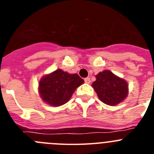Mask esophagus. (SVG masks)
I'll return each instance as SVG.
<instances>
[{
	"instance_id": "obj_1",
	"label": "esophagus",
	"mask_w": 154,
	"mask_h": 154,
	"mask_svg": "<svg viewBox=\"0 0 154 154\" xmlns=\"http://www.w3.org/2000/svg\"><path fill=\"white\" fill-rule=\"evenodd\" d=\"M85 82L86 84H90V82H91L90 79H89V78H85Z\"/></svg>"
}]
</instances>
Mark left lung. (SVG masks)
Instances as JSON below:
<instances>
[{
    "label": "left lung",
    "mask_w": 154,
    "mask_h": 154,
    "mask_svg": "<svg viewBox=\"0 0 154 154\" xmlns=\"http://www.w3.org/2000/svg\"><path fill=\"white\" fill-rule=\"evenodd\" d=\"M96 80L92 84L99 99L105 104L116 106L124 101L128 96L127 82L109 70H104L96 75Z\"/></svg>",
    "instance_id": "8db88e82"
}]
</instances>
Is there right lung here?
<instances>
[{"label": "right lung", "mask_w": 154, "mask_h": 154, "mask_svg": "<svg viewBox=\"0 0 154 154\" xmlns=\"http://www.w3.org/2000/svg\"><path fill=\"white\" fill-rule=\"evenodd\" d=\"M84 83L77 74H69L60 69L42 76L38 93L42 101L52 106H60L69 101L75 89Z\"/></svg>", "instance_id": "add662e5"}]
</instances>
